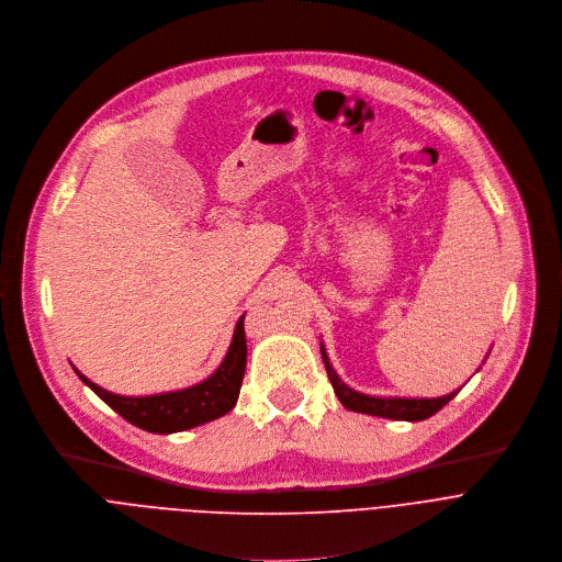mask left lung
<instances>
[{"mask_svg": "<svg viewBox=\"0 0 562 562\" xmlns=\"http://www.w3.org/2000/svg\"><path fill=\"white\" fill-rule=\"evenodd\" d=\"M321 357H323V366L327 372V379L334 387V394L339 396V401L352 409V412H361V414H370V416H383V418H394V420H425L431 414H436L438 409H442L447 403H450L461 390L440 396V398H379V396H368L361 392H355L352 387H348L339 374H336L329 366V359L321 346Z\"/></svg>", "mask_w": 562, "mask_h": 562, "instance_id": "8db88e82", "label": "left lung"}]
</instances>
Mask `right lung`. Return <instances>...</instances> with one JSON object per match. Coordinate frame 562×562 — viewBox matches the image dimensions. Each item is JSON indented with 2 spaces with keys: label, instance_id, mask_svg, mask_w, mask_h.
<instances>
[{
  "label": "right lung",
  "instance_id": "add662e5",
  "mask_svg": "<svg viewBox=\"0 0 562 562\" xmlns=\"http://www.w3.org/2000/svg\"><path fill=\"white\" fill-rule=\"evenodd\" d=\"M246 357H248V346H246V329H244V316H241L235 327L231 350L226 359H223V363L218 366V370L203 383L192 385L188 390L133 398V396H120V394L105 392L92 381H88L81 372L77 370L75 372L105 405H110L128 423L153 434H172V431H183V429L203 425L207 420H214L235 407L239 398L244 372H246Z\"/></svg>",
  "mask_w": 562,
  "mask_h": 562
}]
</instances>
